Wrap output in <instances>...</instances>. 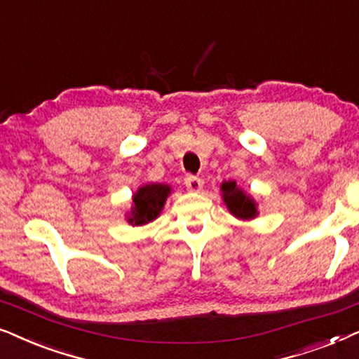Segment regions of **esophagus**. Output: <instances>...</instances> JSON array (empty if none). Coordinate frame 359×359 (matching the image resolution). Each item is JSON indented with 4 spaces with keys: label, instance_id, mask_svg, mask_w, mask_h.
I'll use <instances>...</instances> for the list:
<instances>
[{
    "label": "esophagus",
    "instance_id": "obj_1",
    "mask_svg": "<svg viewBox=\"0 0 359 359\" xmlns=\"http://www.w3.org/2000/svg\"><path fill=\"white\" fill-rule=\"evenodd\" d=\"M185 187H187L190 192H200V190L203 189V180L198 179V177L187 175L185 177Z\"/></svg>",
    "mask_w": 359,
    "mask_h": 359
}]
</instances>
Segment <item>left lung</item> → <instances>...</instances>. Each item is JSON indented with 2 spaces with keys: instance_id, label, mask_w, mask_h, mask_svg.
<instances>
[{
  "instance_id": "1",
  "label": "left lung",
  "mask_w": 359,
  "mask_h": 359,
  "mask_svg": "<svg viewBox=\"0 0 359 359\" xmlns=\"http://www.w3.org/2000/svg\"><path fill=\"white\" fill-rule=\"evenodd\" d=\"M222 194L223 202L229 210L233 217L240 219H252L257 217L256 202L250 195L245 194V190L238 187L235 180H228V182L222 184Z\"/></svg>"
}]
</instances>
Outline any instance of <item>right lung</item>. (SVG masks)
I'll list each match as a JSON object with an SVG mask.
<instances>
[{"mask_svg":"<svg viewBox=\"0 0 359 359\" xmlns=\"http://www.w3.org/2000/svg\"><path fill=\"white\" fill-rule=\"evenodd\" d=\"M170 194V187L165 184H146L137 189L133 195L131 213L128 217V223L133 226L151 223L159 217L167 197Z\"/></svg>","mask_w":359,"mask_h":359,"instance_id":"obj_1","label":"right lung"}]
</instances>
